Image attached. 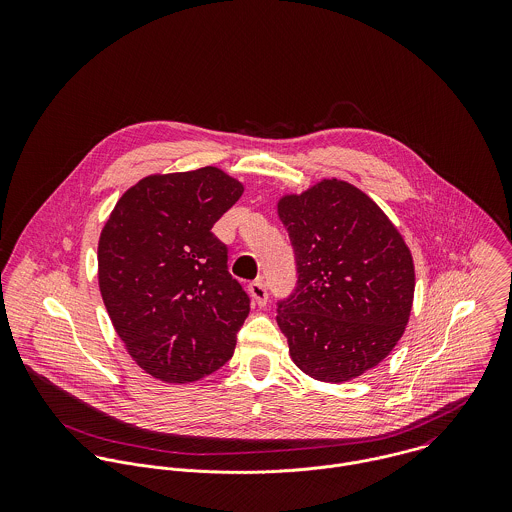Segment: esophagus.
Segmentation results:
<instances>
[{
    "instance_id": "1",
    "label": "esophagus",
    "mask_w": 512,
    "mask_h": 512,
    "mask_svg": "<svg viewBox=\"0 0 512 512\" xmlns=\"http://www.w3.org/2000/svg\"><path fill=\"white\" fill-rule=\"evenodd\" d=\"M248 290H250L252 299H254L258 305H266V301H268V292H266V284H264V280H262V278L254 280V282L248 286Z\"/></svg>"
}]
</instances>
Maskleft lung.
<instances>
[{
  "instance_id": "left-lung-1",
  "label": "left lung",
  "mask_w": 512,
  "mask_h": 512,
  "mask_svg": "<svg viewBox=\"0 0 512 512\" xmlns=\"http://www.w3.org/2000/svg\"><path fill=\"white\" fill-rule=\"evenodd\" d=\"M278 215L297 286L278 303L290 357L315 380L347 382L396 347L414 301V260L398 228L361 189L323 179L284 195Z\"/></svg>"
}]
</instances>
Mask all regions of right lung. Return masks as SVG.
Listing matches in <instances>:
<instances>
[{
  "mask_svg": "<svg viewBox=\"0 0 512 512\" xmlns=\"http://www.w3.org/2000/svg\"><path fill=\"white\" fill-rule=\"evenodd\" d=\"M244 187L219 167L130 187L98 240V286L126 351L157 380L187 384L224 365L250 311L213 224Z\"/></svg>",
  "mask_w": 512,
  "mask_h": 512,
  "instance_id": "right-lung-1",
  "label": "right lung"
}]
</instances>
